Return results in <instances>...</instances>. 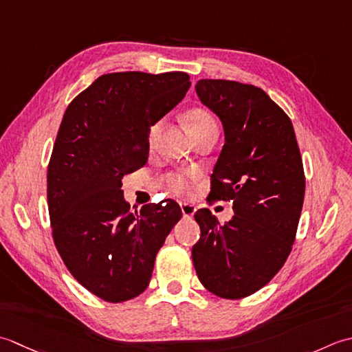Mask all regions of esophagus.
I'll list each match as a JSON object with an SVG mask.
<instances>
[{"label": "esophagus", "instance_id": "obj_1", "mask_svg": "<svg viewBox=\"0 0 352 352\" xmlns=\"http://www.w3.org/2000/svg\"><path fill=\"white\" fill-rule=\"evenodd\" d=\"M181 210H182V214H184V217H188V219H191L192 216H195V212H196V206L195 205H191V204H181Z\"/></svg>", "mask_w": 352, "mask_h": 352}]
</instances>
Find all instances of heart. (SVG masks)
I'll use <instances>...</instances> for the list:
<instances>
[{"instance_id":"obj_1","label":"heart","mask_w":352,"mask_h":352,"mask_svg":"<svg viewBox=\"0 0 352 352\" xmlns=\"http://www.w3.org/2000/svg\"><path fill=\"white\" fill-rule=\"evenodd\" d=\"M208 124H216V120L212 118L210 113L202 109H195L188 113V127L190 129H199ZM161 131V121L156 123L150 129V141H153L157 133ZM192 179H195V173L192 171H177V173H170L164 179L167 190L173 195L177 196H188L191 192Z\"/></svg>"}]
</instances>
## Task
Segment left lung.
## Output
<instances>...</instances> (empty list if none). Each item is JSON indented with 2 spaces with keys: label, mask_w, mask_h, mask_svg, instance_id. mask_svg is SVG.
Masks as SVG:
<instances>
[{
  "label": "left lung",
  "mask_w": 352,
  "mask_h": 352,
  "mask_svg": "<svg viewBox=\"0 0 352 352\" xmlns=\"http://www.w3.org/2000/svg\"><path fill=\"white\" fill-rule=\"evenodd\" d=\"M195 88L223 126L211 195L231 200L234 216L220 225L206 208L195 214L192 264L214 295L240 299L266 285L290 254L304 204L302 160L290 118L263 89L211 78Z\"/></svg>",
  "instance_id": "1"
}]
</instances>
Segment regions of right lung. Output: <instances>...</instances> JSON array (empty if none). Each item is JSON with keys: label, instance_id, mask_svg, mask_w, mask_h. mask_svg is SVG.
<instances>
[{"label": "right lung", "instance_id": "1", "mask_svg": "<svg viewBox=\"0 0 352 352\" xmlns=\"http://www.w3.org/2000/svg\"><path fill=\"white\" fill-rule=\"evenodd\" d=\"M188 88L182 71L104 74L62 118L47 175L54 245L71 275L107 302L146 290L157 250L182 217L171 199L131 211L121 179L147 162L150 127Z\"/></svg>", "mask_w": 352, "mask_h": 352}]
</instances>
